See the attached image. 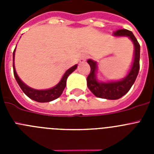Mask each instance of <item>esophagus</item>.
<instances>
[{"mask_svg": "<svg viewBox=\"0 0 154 154\" xmlns=\"http://www.w3.org/2000/svg\"><path fill=\"white\" fill-rule=\"evenodd\" d=\"M87 58H88V56L85 55H83L81 58H80V62H85V61H86Z\"/></svg>", "mask_w": 154, "mask_h": 154, "instance_id": "1", "label": "esophagus"}]
</instances>
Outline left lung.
Wrapping results in <instances>:
<instances>
[{
    "mask_svg": "<svg viewBox=\"0 0 154 154\" xmlns=\"http://www.w3.org/2000/svg\"><path fill=\"white\" fill-rule=\"evenodd\" d=\"M115 36H127L134 45V59L130 72L123 80L110 82H99L96 78V62L89 59L87 62L90 65L91 71L87 77V85L96 96L102 99H118L127 93L133 85L140 70V45L133 32L126 29L114 31Z\"/></svg>",
    "mask_w": 154,
    "mask_h": 154,
    "instance_id": "left-lung-1",
    "label": "left lung"
}]
</instances>
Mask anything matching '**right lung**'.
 Instances as JSON below:
<instances>
[{"label": "right lung", "mask_w": 154, "mask_h": 154, "mask_svg": "<svg viewBox=\"0 0 154 154\" xmlns=\"http://www.w3.org/2000/svg\"><path fill=\"white\" fill-rule=\"evenodd\" d=\"M15 51V49H14ZM14 51L13 52V69H14V75L15 77V79L17 82L18 83L19 86L21 87V89H22L23 92L27 96L30 98V99H33L35 101L38 102V103H48V102H51L52 100H55L57 98L62 95V92H63L64 89L65 88L66 85V80L68 79V76L71 74V73L74 72L75 69L77 68V65H74L69 69L66 71V72L64 74L63 77L59 82V83L55 87H53L50 89H46V90H36V89H31L19 79L18 75L16 73L15 68H14Z\"/></svg>", "instance_id": "obj_1"}]
</instances>
